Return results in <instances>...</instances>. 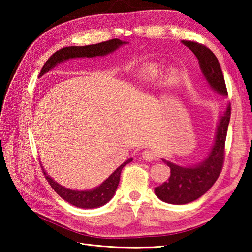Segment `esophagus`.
I'll use <instances>...</instances> for the list:
<instances>
[{"instance_id":"1","label":"esophagus","mask_w":252,"mask_h":252,"mask_svg":"<svg viewBox=\"0 0 252 252\" xmlns=\"http://www.w3.org/2000/svg\"><path fill=\"white\" fill-rule=\"evenodd\" d=\"M142 157L147 160V161H153L157 158V155L155 154L153 151H149V149H145V151L142 152Z\"/></svg>"}]
</instances>
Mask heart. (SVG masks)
<instances>
[{"instance_id": "heart-1", "label": "heart", "mask_w": 252, "mask_h": 252, "mask_svg": "<svg viewBox=\"0 0 252 252\" xmlns=\"http://www.w3.org/2000/svg\"><path fill=\"white\" fill-rule=\"evenodd\" d=\"M159 76H160V72L158 69H156L155 67H148L142 71L138 80H140V83L142 84V87L149 88L158 82ZM178 81H179V74L175 70H170L168 73H165L164 82L165 84L169 85V87L174 85Z\"/></svg>"}]
</instances>
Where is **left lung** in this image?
Returning <instances> with one entry per match:
<instances>
[{"mask_svg":"<svg viewBox=\"0 0 252 252\" xmlns=\"http://www.w3.org/2000/svg\"><path fill=\"white\" fill-rule=\"evenodd\" d=\"M196 55L201 73L212 90L222 96H227L223 72L218 58L205 45L192 41H182ZM231 118V105L220 115L217 126L215 143L208 156L195 165L182 167L162 159L170 167L171 174L167 182L155 189V194L160 200L172 205H185L201 197L211 189L221 173L224 161V146L227 127Z\"/></svg>","mask_w":252,"mask_h":252,"instance_id":"8db88e82","label":"left lung"}]
</instances>
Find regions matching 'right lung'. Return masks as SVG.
Segmentation results:
<instances>
[{"instance_id":"right-lung-1","label":"right lung","mask_w":252,"mask_h":252,"mask_svg":"<svg viewBox=\"0 0 252 252\" xmlns=\"http://www.w3.org/2000/svg\"><path fill=\"white\" fill-rule=\"evenodd\" d=\"M123 44H127V42L121 41L119 39H112L106 42H101L98 44H92L87 46H68L63 47V49L57 51L54 53L42 68L40 72V77L43 76L46 72L52 70L53 68L56 67L58 63H62L63 62H66L68 60H72V58H79V57H96V56H105L108 55L110 53H114L116 50L119 49ZM132 158L126 160L121 165H119L114 172H112L108 178H107L103 183L98 185L97 187L88 190H73L67 187L58 184L56 181L53 180L50 175H47L46 171L42 167L45 178L49 182L52 189H54L58 195H60L63 200L71 203L72 206H76L78 208L83 209H92V208H98L106 205L112 197H114L115 192L117 190L118 184L120 181V174L121 171L126 164L130 163L132 161Z\"/></svg>"}]
</instances>
